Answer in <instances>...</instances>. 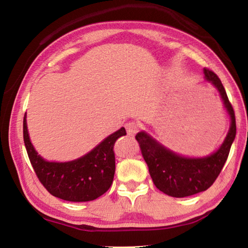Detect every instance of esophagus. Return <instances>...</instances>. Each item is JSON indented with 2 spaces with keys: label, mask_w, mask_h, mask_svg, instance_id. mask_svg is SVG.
Returning a JSON list of instances; mask_svg holds the SVG:
<instances>
[{
  "label": "esophagus",
  "mask_w": 248,
  "mask_h": 248,
  "mask_svg": "<svg viewBox=\"0 0 248 248\" xmlns=\"http://www.w3.org/2000/svg\"><path fill=\"white\" fill-rule=\"evenodd\" d=\"M125 130H127V133L128 136H134L138 132V130H139V124L137 123H134V121H129L128 124H125Z\"/></svg>",
  "instance_id": "obj_1"
}]
</instances>
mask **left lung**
<instances>
[{
	"instance_id": "1",
	"label": "left lung",
	"mask_w": 248,
	"mask_h": 248,
	"mask_svg": "<svg viewBox=\"0 0 248 248\" xmlns=\"http://www.w3.org/2000/svg\"><path fill=\"white\" fill-rule=\"evenodd\" d=\"M203 72L205 79L219 91L231 117L228 136L217 152L201 158L184 157L167 150L143 131L136 136L154 185L157 189L175 198L196 195L211 187L223 169L236 134L235 114L223 84L213 71L204 68Z\"/></svg>"
}]
</instances>
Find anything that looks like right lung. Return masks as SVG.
<instances>
[{"label": "right lung", "mask_w": 248, "mask_h": 248, "mask_svg": "<svg viewBox=\"0 0 248 248\" xmlns=\"http://www.w3.org/2000/svg\"><path fill=\"white\" fill-rule=\"evenodd\" d=\"M24 142L32 169L52 196L73 202L97 199L110 188L115 175L114 144L125 136V129L107 137L84 156L71 162H48L38 155L29 139L26 115L23 124Z\"/></svg>", "instance_id": "add662e5"}]
</instances>
